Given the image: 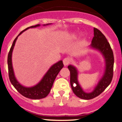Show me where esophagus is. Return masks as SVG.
Returning a JSON list of instances; mask_svg holds the SVG:
<instances>
[{
	"instance_id": "obj_1",
	"label": "esophagus",
	"mask_w": 122,
	"mask_h": 122,
	"mask_svg": "<svg viewBox=\"0 0 122 122\" xmlns=\"http://www.w3.org/2000/svg\"><path fill=\"white\" fill-rule=\"evenodd\" d=\"M71 60L69 57H66V58H65L64 60H63V63H64V65L65 66L69 65V64H71Z\"/></svg>"
}]
</instances>
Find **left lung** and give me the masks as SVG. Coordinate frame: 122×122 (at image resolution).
I'll return each mask as SVG.
<instances>
[{
  "instance_id": "1",
  "label": "left lung",
  "mask_w": 122,
  "mask_h": 122,
  "mask_svg": "<svg viewBox=\"0 0 122 122\" xmlns=\"http://www.w3.org/2000/svg\"><path fill=\"white\" fill-rule=\"evenodd\" d=\"M91 47L98 49L104 56L106 60V71L94 91L91 93H85L80 86L77 81V71L72 65L68 66L70 71V82L73 93L77 97L85 100H89L101 94L110 84L114 75V53L104 35L96 28H94V37L92 40ZM76 85L74 86V84Z\"/></svg>"
}]
</instances>
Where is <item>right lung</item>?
I'll return each mask as SVG.
<instances>
[{
  "label": "right lung",
  "instance_id": "1",
  "mask_svg": "<svg viewBox=\"0 0 122 122\" xmlns=\"http://www.w3.org/2000/svg\"><path fill=\"white\" fill-rule=\"evenodd\" d=\"M38 26H40V25H36L35 26H30V27L26 28V29H25L24 30H23L19 33V34L15 38L13 43H12L11 47L10 50L8 53L7 58L8 76H9L11 83L21 95H23L25 97L31 99H40L46 97L50 92V89L52 87L53 82L55 80L57 75L60 72V70L64 67V64H63L62 61H60L59 62L56 63L47 71V72L44 76L42 80L37 85L33 86V87H25V86L20 85L15 79L13 68H12L11 60L12 52V50H13L14 46L15 45V42L17 40L18 36L20 34H22V32L27 30L29 28L36 27Z\"/></svg>",
  "mask_w": 122,
  "mask_h": 122
}]
</instances>
